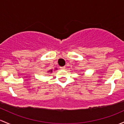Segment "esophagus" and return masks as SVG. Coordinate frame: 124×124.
<instances>
[{
  "instance_id": "34e87169",
  "label": "esophagus",
  "mask_w": 124,
  "mask_h": 124,
  "mask_svg": "<svg viewBox=\"0 0 124 124\" xmlns=\"http://www.w3.org/2000/svg\"><path fill=\"white\" fill-rule=\"evenodd\" d=\"M60 68L62 70H64V69H65V66H61V67H60Z\"/></svg>"
}]
</instances>
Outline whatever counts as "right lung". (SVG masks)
Segmentation results:
<instances>
[{"label": "right lung", "instance_id": "right-lung-1", "mask_svg": "<svg viewBox=\"0 0 124 124\" xmlns=\"http://www.w3.org/2000/svg\"><path fill=\"white\" fill-rule=\"evenodd\" d=\"M49 72H52V70H49Z\"/></svg>", "mask_w": 124, "mask_h": 124}]
</instances>
